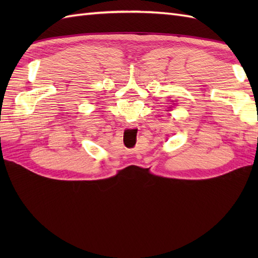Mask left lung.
Here are the masks:
<instances>
[{
    "mask_svg": "<svg viewBox=\"0 0 258 258\" xmlns=\"http://www.w3.org/2000/svg\"><path fill=\"white\" fill-rule=\"evenodd\" d=\"M172 102H174V101H172ZM168 108H169V109H171V108H172V106H168Z\"/></svg>",
    "mask_w": 258,
    "mask_h": 258,
    "instance_id": "8db88e82",
    "label": "left lung"
}]
</instances>
